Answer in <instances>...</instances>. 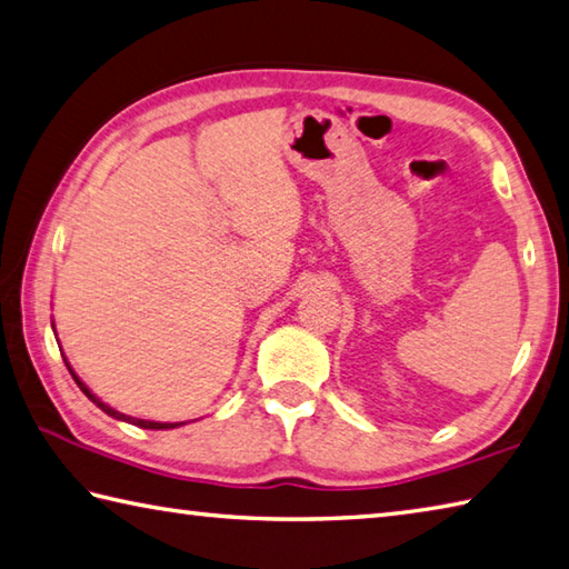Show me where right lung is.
Here are the masks:
<instances>
[{
	"label": "right lung",
	"mask_w": 569,
	"mask_h": 569,
	"mask_svg": "<svg viewBox=\"0 0 569 569\" xmlns=\"http://www.w3.org/2000/svg\"><path fill=\"white\" fill-rule=\"evenodd\" d=\"M63 361H67V359H63ZM67 367H69V363H67ZM69 371H71V367H69ZM71 377H73V381L79 383V389H81L86 396H89V399H91L96 406H99L101 411H106V413H109V416L118 418V421H126V423H133V426H141V428H153V431H163V428H176V426H178V423H158V421H143V418H133V416H126V413H121V411H116V409H111L109 403H103L101 399H96V396L89 391V386H86V383H83V381L77 377V373L71 371Z\"/></svg>",
	"instance_id": "1"
}]
</instances>
